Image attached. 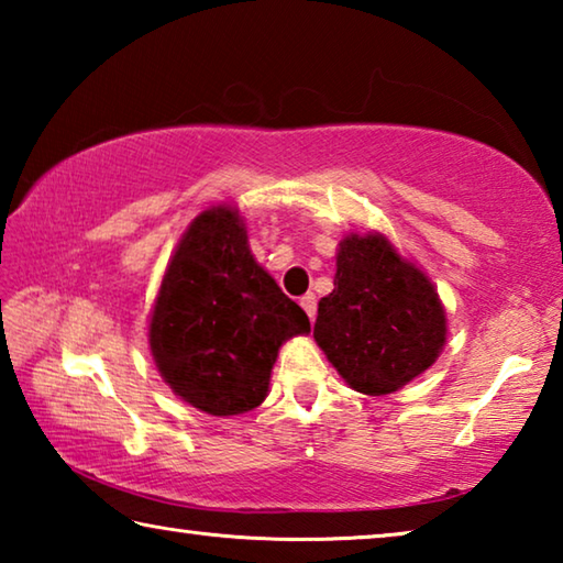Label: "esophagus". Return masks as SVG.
I'll list each match as a JSON object with an SVG mask.
<instances>
[{
    "instance_id": "esophagus-1",
    "label": "esophagus",
    "mask_w": 563,
    "mask_h": 563,
    "mask_svg": "<svg viewBox=\"0 0 563 563\" xmlns=\"http://www.w3.org/2000/svg\"><path fill=\"white\" fill-rule=\"evenodd\" d=\"M300 305H302V310L308 312V318H310V322L316 320V316H318V300H316V295L312 292H308V295H302L300 298Z\"/></svg>"
}]
</instances>
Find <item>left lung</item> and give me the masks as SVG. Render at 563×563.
Returning <instances> with one entry per match:
<instances>
[{
    "mask_svg": "<svg viewBox=\"0 0 563 563\" xmlns=\"http://www.w3.org/2000/svg\"><path fill=\"white\" fill-rule=\"evenodd\" d=\"M312 335L352 389L387 395L437 360L446 318L434 285L387 238L347 235Z\"/></svg>",
    "mask_w": 563,
    "mask_h": 563,
    "instance_id": "8db88e82",
    "label": "left lung"
}]
</instances>
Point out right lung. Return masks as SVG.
Returning <instances> with one entry per match:
<instances>
[{
	"label": "right lung",
	"mask_w": 563,
	"mask_h": 563,
	"mask_svg": "<svg viewBox=\"0 0 563 563\" xmlns=\"http://www.w3.org/2000/svg\"><path fill=\"white\" fill-rule=\"evenodd\" d=\"M310 320L247 251L228 206L196 218L161 283L148 342L170 389L201 412L228 417L258 407L280 345Z\"/></svg>",
	"instance_id": "obj_1"
}]
</instances>
